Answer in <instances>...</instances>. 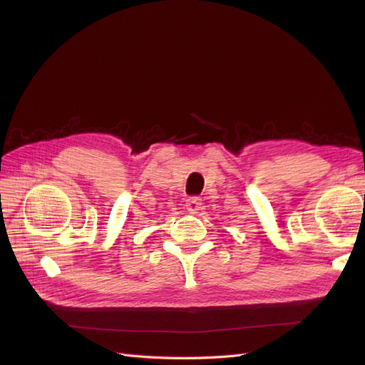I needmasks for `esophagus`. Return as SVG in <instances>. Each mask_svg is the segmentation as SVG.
<instances>
[{
	"mask_svg": "<svg viewBox=\"0 0 365 365\" xmlns=\"http://www.w3.org/2000/svg\"><path fill=\"white\" fill-rule=\"evenodd\" d=\"M201 205H202V201H201V197H197V196L189 197V200L185 201V208L189 213H197V210L201 208Z\"/></svg>",
	"mask_w": 365,
	"mask_h": 365,
	"instance_id": "1",
	"label": "esophagus"
}]
</instances>
